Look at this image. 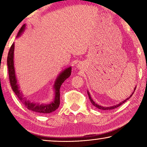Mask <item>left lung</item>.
<instances>
[{
    "label": "left lung",
    "mask_w": 147,
    "mask_h": 147,
    "mask_svg": "<svg viewBox=\"0 0 147 147\" xmlns=\"http://www.w3.org/2000/svg\"><path fill=\"white\" fill-rule=\"evenodd\" d=\"M89 94V93H88ZM131 95H132V94H131ZM129 97V98H130ZM89 98H90V100H91V103L93 104V105L95 106V107H96V108H98V109H104V110H106V109H115V108H117V107H119V106H120L121 105H122V104H123V103H124L125 102L128 100V98H127V99H126L125 100H124L123 102H121L120 104H117V105H116V106H111V107H108V108H106V107H102V106H98V105H97V104H96L94 102H93V100H92V99L91 98V97H90V96H89Z\"/></svg>",
    "instance_id": "8db88e82"
}]
</instances>
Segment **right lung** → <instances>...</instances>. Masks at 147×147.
Here are the masks:
<instances>
[{"mask_svg":"<svg viewBox=\"0 0 147 147\" xmlns=\"http://www.w3.org/2000/svg\"><path fill=\"white\" fill-rule=\"evenodd\" d=\"M25 26L23 25L20 29L19 32L18 33L19 36L21 32L24 30ZM13 50H14V45L13 44L10 47L9 53L8 54V58H7V65H8V74L11 89L16 94L17 98H19L20 102L23 104L24 106L30 111L36 112L38 113H50L53 112L58 108L59 106V88L62 84V83L65 81V80L71 74V67L67 69L63 73H61L56 78L54 85V94L53 98L50 102H41L38 101H32L27 99L24 97L23 94H22L21 91H20L19 87L17 84V80L15 74V70L13 67Z\"/></svg>","mask_w":147,"mask_h":147,"instance_id":"add662e5","label":"right lung"}]
</instances>
